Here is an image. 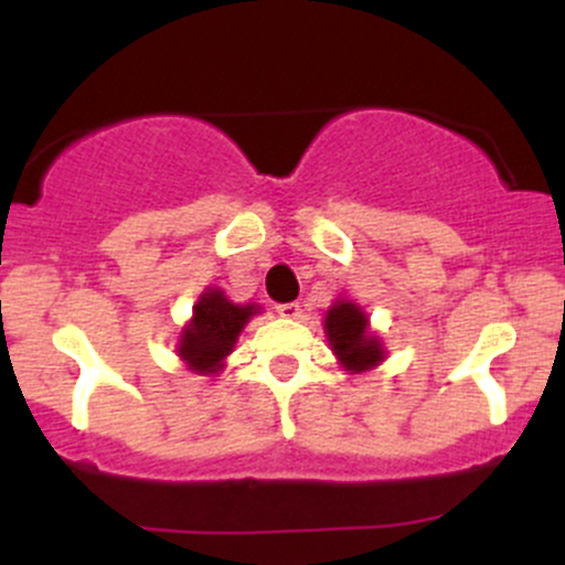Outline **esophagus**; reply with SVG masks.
Wrapping results in <instances>:
<instances>
[{
	"label": "esophagus",
	"instance_id": "obj_1",
	"mask_svg": "<svg viewBox=\"0 0 565 565\" xmlns=\"http://www.w3.org/2000/svg\"><path fill=\"white\" fill-rule=\"evenodd\" d=\"M276 311L284 319H298L300 317V306L298 303H281V306H276Z\"/></svg>",
	"mask_w": 565,
	"mask_h": 565
}]
</instances>
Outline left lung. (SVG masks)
Masks as SVG:
<instances>
[{
	"mask_svg": "<svg viewBox=\"0 0 565 565\" xmlns=\"http://www.w3.org/2000/svg\"><path fill=\"white\" fill-rule=\"evenodd\" d=\"M324 335L344 372L361 374L385 358L383 341L369 330V317L352 300H335L324 317Z\"/></svg>",
	"mask_w": 565,
	"mask_h": 565,
	"instance_id": "left-lung-1",
	"label": "left lung"
}]
</instances>
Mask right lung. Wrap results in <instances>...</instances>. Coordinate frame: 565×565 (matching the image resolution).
I'll return each mask as SVG.
<instances>
[{
    "label": "right lung",
    "instance_id": "right-lung-1",
    "mask_svg": "<svg viewBox=\"0 0 565 565\" xmlns=\"http://www.w3.org/2000/svg\"><path fill=\"white\" fill-rule=\"evenodd\" d=\"M254 315H259V306H237L221 289H207L199 295L191 322L182 328L177 355L196 374H218Z\"/></svg>",
    "mask_w": 565,
    "mask_h": 565
}]
</instances>
